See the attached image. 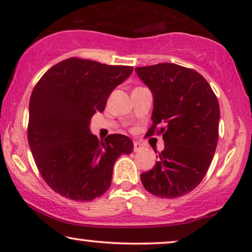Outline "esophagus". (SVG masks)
I'll return each mask as SVG.
<instances>
[{"label":"esophagus","instance_id":"obj_1","mask_svg":"<svg viewBox=\"0 0 252 252\" xmlns=\"http://www.w3.org/2000/svg\"><path fill=\"white\" fill-rule=\"evenodd\" d=\"M141 150H144V145L140 144L139 141H134V143H133V151L134 152H140Z\"/></svg>","mask_w":252,"mask_h":252}]
</instances>
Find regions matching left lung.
Wrapping results in <instances>:
<instances>
[{
    "label": "left lung",
    "instance_id": "8db88e82",
    "mask_svg": "<svg viewBox=\"0 0 252 252\" xmlns=\"http://www.w3.org/2000/svg\"><path fill=\"white\" fill-rule=\"evenodd\" d=\"M134 70L153 94V125L146 136L157 132L164 140L160 160L141 173V183L155 196L185 195L202 182L214 158L220 118L217 97L201 74L176 63Z\"/></svg>",
    "mask_w": 252,
    "mask_h": 252
}]
</instances>
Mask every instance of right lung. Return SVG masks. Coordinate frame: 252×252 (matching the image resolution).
I'll return each instance as SVG.
<instances>
[{"label": "right lung", "instance_id": "obj_1", "mask_svg": "<svg viewBox=\"0 0 252 252\" xmlns=\"http://www.w3.org/2000/svg\"><path fill=\"white\" fill-rule=\"evenodd\" d=\"M131 66H109L94 60L68 58L41 77L30 100L27 137L44 182L62 196L91 201L112 183L113 166L133 151L125 134L99 140L90 133V120L105 109Z\"/></svg>", "mask_w": 252, "mask_h": 252}]
</instances>
